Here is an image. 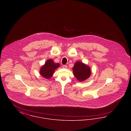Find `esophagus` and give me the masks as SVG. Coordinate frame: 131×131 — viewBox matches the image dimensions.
Returning a JSON list of instances; mask_svg holds the SVG:
<instances>
[{
	"mask_svg": "<svg viewBox=\"0 0 131 131\" xmlns=\"http://www.w3.org/2000/svg\"><path fill=\"white\" fill-rule=\"evenodd\" d=\"M62 67L63 68H67V66L66 65H63Z\"/></svg>",
	"mask_w": 131,
	"mask_h": 131,
	"instance_id": "obj_1",
	"label": "esophagus"
}]
</instances>
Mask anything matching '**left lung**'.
<instances>
[{"mask_svg":"<svg viewBox=\"0 0 131 131\" xmlns=\"http://www.w3.org/2000/svg\"><path fill=\"white\" fill-rule=\"evenodd\" d=\"M73 71L75 78L80 82L87 80L91 74L90 67L80 61L75 63L73 67Z\"/></svg>","mask_w":131,"mask_h":131,"instance_id":"8db88e82","label":"left lung"}]
</instances>
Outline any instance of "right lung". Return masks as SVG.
Here are the masks:
<instances>
[{
	"mask_svg": "<svg viewBox=\"0 0 131 131\" xmlns=\"http://www.w3.org/2000/svg\"><path fill=\"white\" fill-rule=\"evenodd\" d=\"M60 67V64L54 62L51 59L47 60L40 69V74L47 79H50L54 74L56 69Z\"/></svg>",
	"mask_w": 131,
	"mask_h": 131,
	"instance_id": "obj_1",
	"label": "right lung"
}]
</instances>
